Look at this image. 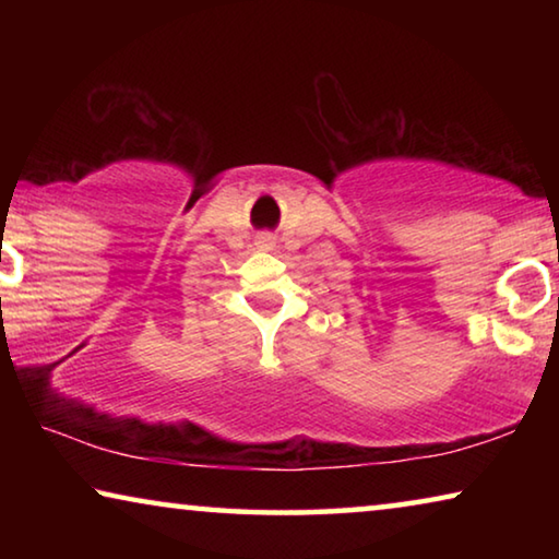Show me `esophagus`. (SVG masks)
<instances>
[{"mask_svg": "<svg viewBox=\"0 0 559 559\" xmlns=\"http://www.w3.org/2000/svg\"><path fill=\"white\" fill-rule=\"evenodd\" d=\"M259 243H261V246H266V249H271V246H273L271 236H259Z\"/></svg>", "mask_w": 559, "mask_h": 559, "instance_id": "34e87169", "label": "esophagus"}]
</instances>
